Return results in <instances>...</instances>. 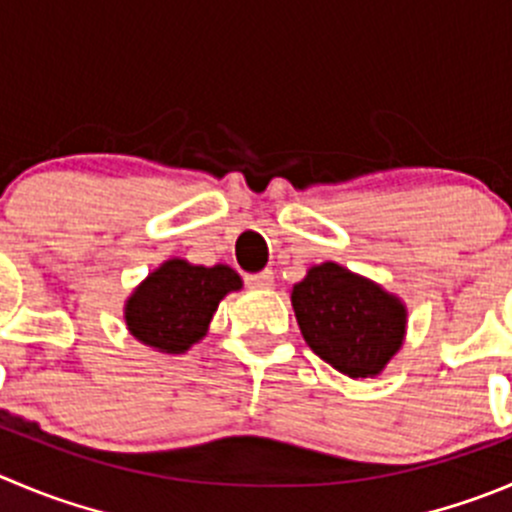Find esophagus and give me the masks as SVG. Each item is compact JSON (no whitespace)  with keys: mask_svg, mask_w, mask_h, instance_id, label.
Instances as JSON below:
<instances>
[{"mask_svg":"<svg viewBox=\"0 0 512 512\" xmlns=\"http://www.w3.org/2000/svg\"><path fill=\"white\" fill-rule=\"evenodd\" d=\"M246 284L251 289H269L274 286V274L271 271H259V274H248L246 276Z\"/></svg>","mask_w":512,"mask_h":512,"instance_id":"obj_1","label":"esophagus"}]
</instances>
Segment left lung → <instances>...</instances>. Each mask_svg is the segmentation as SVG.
<instances>
[{
	"label": "left lung",
	"mask_w": 512,
	"mask_h": 512,
	"mask_svg": "<svg viewBox=\"0 0 512 512\" xmlns=\"http://www.w3.org/2000/svg\"><path fill=\"white\" fill-rule=\"evenodd\" d=\"M291 306L314 354L352 379L377 377L405 339V304L332 261L306 271Z\"/></svg>",
	"instance_id": "left-lung-1"
}]
</instances>
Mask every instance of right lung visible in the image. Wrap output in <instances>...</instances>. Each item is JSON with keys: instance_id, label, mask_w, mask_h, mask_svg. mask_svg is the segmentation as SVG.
Wrapping results in <instances>:
<instances>
[{"instance_id": "add662e5", "label": "right lung", "mask_w": 512, "mask_h": 512, "mask_svg": "<svg viewBox=\"0 0 512 512\" xmlns=\"http://www.w3.org/2000/svg\"><path fill=\"white\" fill-rule=\"evenodd\" d=\"M241 286V276L226 264L193 266L168 259L125 301V324L145 347L183 354L206 337L223 296Z\"/></svg>"}]
</instances>
